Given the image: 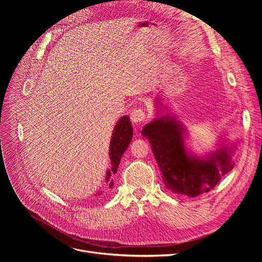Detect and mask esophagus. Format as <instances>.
<instances>
[{"mask_svg": "<svg viewBox=\"0 0 262 262\" xmlns=\"http://www.w3.org/2000/svg\"><path fill=\"white\" fill-rule=\"evenodd\" d=\"M145 118H146L145 112H144L143 109H141V108L134 109L133 112H132V114H130V120H132L133 123H136V124L143 122L145 120Z\"/></svg>", "mask_w": 262, "mask_h": 262, "instance_id": "1", "label": "esophagus"}]
</instances>
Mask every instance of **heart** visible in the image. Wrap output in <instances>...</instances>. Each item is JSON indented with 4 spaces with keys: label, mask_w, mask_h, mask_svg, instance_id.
I'll use <instances>...</instances> for the list:
<instances>
[{
    "label": "heart",
    "mask_w": 262,
    "mask_h": 262,
    "mask_svg": "<svg viewBox=\"0 0 262 262\" xmlns=\"http://www.w3.org/2000/svg\"><path fill=\"white\" fill-rule=\"evenodd\" d=\"M108 98H112V95H108Z\"/></svg>",
    "instance_id": "b5f03b06"
}]
</instances>
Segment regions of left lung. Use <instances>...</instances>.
<instances>
[{
	"label": "left lung",
	"instance_id": "1",
	"mask_svg": "<svg viewBox=\"0 0 262 262\" xmlns=\"http://www.w3.org/2000/svg\"><path fill=\"white\" fill-rule=\"evenodd\" d=\"M155 102L156 106L161 104L159 98ZM162 108L158 107V115ZM185 132L183 124L167 114L147 123L142 136L149 141L166 187L176 194L194 198L213 189L232 170L236 145H219L213 152L200 157L186 147Z\"/></svg>",
	"mask_w": 262,
	"mask_h": 262
}]
</instances>
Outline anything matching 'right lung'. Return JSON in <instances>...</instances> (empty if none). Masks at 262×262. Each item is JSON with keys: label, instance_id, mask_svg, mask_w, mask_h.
Here are the masks:
<instances>
[{"label": "right lung", "instance_id": "right-lung-1", "mask_svg": "<svg viewBox=\"0 0 262 262\" xmlns=\"http://www.w3.org/2000/svg\"><path fill=\"white\" fill-rule=\"evenodd\" d=\"M133 126L129 121V117L123 116L116 124L112 136V140H110L109 158L112 167L107 170L105 180L106 184L108 185V189H112L114 186L113 175L117 173L122 155L128 147L133 138ZM100 194H102V191L99 192L98 195Z\"/></svg>", "mask_w": 262, "mask_h": 262}]
</instances>
